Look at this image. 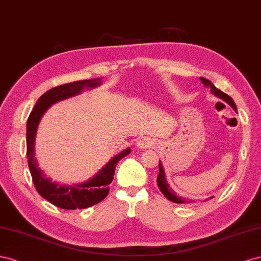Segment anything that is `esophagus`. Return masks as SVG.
I'll use <instances>...</instances> for the list:
<instances>
[{
    "label": "esophagus",
    "mask_w": 261,
    "mask_h": 261,
    "mask_svg": "<svg viewBox=\"0 0 261 261\" xmlns=\"http://www.w3.org/2000/svg\"><path fill=\"white\" fill-rule=\"evenodd\" d=\"M154 145V141L150 140L149 138H143L138 142V147L139 148H149Z\"/></svg>",
    "instance_id": "esophagus-1"
}]
</instances>
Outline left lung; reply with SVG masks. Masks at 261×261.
Returning <instances> with one entry per match:
<instances>
[{
	"instance_id": "obj_1",
	"label": "left lung",
	"mask_w": 261,
	"mask_h": 261,
	"mask_svg": "<svg viewBox=\"0 0 261 261\" xmlns=\"http://www.w3.org/2000/svg\"><path fill=\"white\" fill-rule=\"evenodd\" d=\"M200 81H201V83H203L205 87H209L210 89H212V92L216 96L223 99L225 103H228L234 109V111L237 112V106H235L234 100L228 94H225V93H223L222 91H220L219 89H217L213 85V82H210L209 80H207V79H205L203 77H200ZM157 184H158L159 190H161V192L166 196V198L173 201V203H176V204H190V203H192V201H193V200H190V199H187V198L179 197L178 195H176V193L169 187V184L167 183L166 176H165V171H164V168H163V165H162L161 162H159V174L157 176ZM210 198H213V197H210Z\"/></svg>"
}]
</instances>
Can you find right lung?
<instances>
[{
    "instance_id": "1",
    "label": "right lung",
    "mask_w": 261,
    "mask_h": 261,
    "mask_svg": "<svg viewBox=\"0 0 261 261\" xmlns=\"http://www.w3.org/2000/svg\"><path fill=\"white\" fill-rule=\"evenodd\" d=\"M100 85V78L74 81L55 87L42 95L35 105L27 120V158L33 184L39 194L49 203L62 209H85L102 201L108 194L117 164L130 154V148L116 155L91 180L72 186L52 182L38 167L35 157V141L38 124L47 108L62 99L81 93L85 88L93 89Z\"/></svg>"
}]
</instances>
